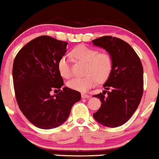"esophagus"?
<instances>
[{
	"label": "esophagus",
	"mask_w": 159,
	"mask_h": 159,
	"mask_svg": "<svg viewBox=\"0 0 159 159\" xmlns=\"http://www.w3.org/2000/svg\"><path fill=\"white\" fill-rule=\"evenodd\" d=\"M81 97H82L83 99H88L90 98V96L86 93H81Z\"/></svg>",
	"instance_id": "1"
}]
</instances>
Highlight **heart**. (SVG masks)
Wrapping results in <instances>:
<instances>
[{
    "instance_id": "1",
    "label": "heart",
    "mask_w": 159,
    "mask_h": 159,
    "mask_svg": "<svg viewBox=\"0 0 159 159\" xmlns=\"http://www.w3.org/2000/svg\"><path fill=\"white\" fill-rule=\"evenodd\" d=\"M71 56L78 61L87 62L84 77H75L67 81L69 88L85 92L97 82H103L110 76L113 69V58L108 52H99L97 49L79 45L73 49ZM61 76L68 78L71 76V69L69 60L66 56L60 59L57 64Z\"/></svg>"
}]
</instances>
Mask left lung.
Returning <instances> with one entry per match:
<instances>
[{
  "label": "left lung",
  "instance_id": "1",
  "mask_svg": "<svg viewBox=\"0 0 159 159\" xmlns=\"http://www.w3.org/2000/svg\"><path fill=\"white\" fill-rule=\"evenodd\" d=\"M92 42L105 49L113 58L112 71L103 85L106 90L93 95L100 99L101 107L93 116L104 126L119 127L131 118L142 99V62L131 46L120 38L103 36Z\"/></svg>",
  "mask_w": 159,
  "mask_h": 159
}]
</instances>
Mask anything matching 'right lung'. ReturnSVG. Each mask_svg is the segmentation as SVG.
Wrapping results in <instances>:
<instances>
[{
    "label": "right lung",
    "instance_id": "add662e5",
    "mask_svg": "<svg viewBox=\"0 0 159 159\" xmlns=\"http://www.w3.org/2000/svg\"><path fill=\"white\" fill-rule=\"evenodd\" d=\"M66 41L42 35L26 43L16 56L13 80L16 99L21 111L31 124L51 129L69 118L72 106L81 99L77 90L64 87L57 68L66 53ZM58 89L59 94L51 95Z\"/></svg>",
    "mask_w": 159,
    "mask_h": 159
}]
</instances>
